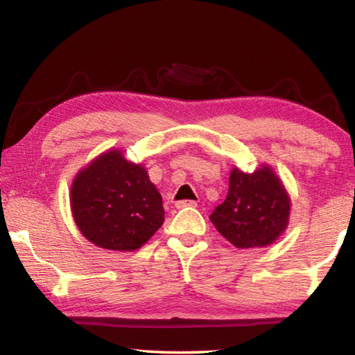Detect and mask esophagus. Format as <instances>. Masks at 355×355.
<instances>
[{
  "label": "esophagus",
  "mask_w": 355,
  "mask_h": 355,
  "mask_svg": "<svg viewBox=\"0 0 355 355\" xmlns=\"http://www.w3.org/2000/svg\"><path fill=\"white\" fill-rule=\"evenodd\" d=\"M175 207H177L178 209H180V208H186V207L194 208V207H197V202H196V200H180V202L175 203Z\"/></svg>",
  "instance_id": "34e87169"
}]
</instances>
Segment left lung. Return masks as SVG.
Here are the masks:
<instances>
[{"mask_svg":"<svg viewBox=\"0 0 355 355\" xmlns=\"http://www.w3.org/2000/svg\"><path fill=\"white\" fill-rule=\"evenodd\" d=\"M290 196L271 167L245 173L235 167L225 200L209 216L218 232L238 249L264 248L286 230Z\"/></svg>","mask_w":355,"mask_h":355,"instance_id":"1","label":"left lung"}]
</instances>
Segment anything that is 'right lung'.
<instances>
[{"instance_id":"obj_1","label":"right lung","mask_w":355,"mask_h":355,"mask_svg":"<svg viewBox=\"0 0 355 355\" xmlns=\"http://www.w3.org/2000/svg\"><path fill=\"white\" fill-rule=\"evenodd\" d=\"M70 207L84 238L107 250L139 249L164 222L163 199L147 171L120 150L101 153L76 173Z\"/></svg>"}]
</instances>
